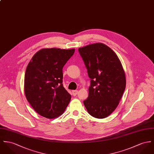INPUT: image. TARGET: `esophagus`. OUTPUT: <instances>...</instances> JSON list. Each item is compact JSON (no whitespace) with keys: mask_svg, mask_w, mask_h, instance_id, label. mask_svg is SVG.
I'll return each mask as SVG.
<instances>
[{"mask_svg":"<svg viewBox=\"0 0 154 154\" xmlns=\"http://www.w3.org/2000/svg\"><path fill=\"white\" fill-rule=\"evenodd\" d=\"M78 93V91L77 90H72V94L74 96H75Z\"/></svg>","mask_w":154,"mask_h":154,"instance_id":"esophagus-1","label":"esophagus"}]
</instances>
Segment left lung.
<instances>
[{
    "label": "left lung",
    "mask_w": 154,
    "mask_h": 154,
    "mask_svg": "<svg viewBox=\"0 0 154 154\" xmlns=\"http://www.w3.org/2000/svg\"><path fill=\"white\" fill-rule=\"evenodd\" d=\"M79 51L91 79L89 95L84 104L91 116L106 118L119 106L125 88L122 64L116 53L102 43L87 45Z\"/></svg>",
    "instance_id": "1"
}]
</instances>
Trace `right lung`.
<instances>
[{"instance_id":"right-lung-1","label":"right lung","mask_w":154,"mask_h":154,"mask_svg":"<svg viewBox=\"0 0 154 154\" xmlns=\"http://www.w3.org/2000/svg\"><path fill=\"white\" fill-rule=\"evenodd\" d=\"M75 49L45 48L29 63L24 75L27 100L39 115L56 119L64 112L71 96L63 85V67Z\"/></svg>"}]
</instances>
